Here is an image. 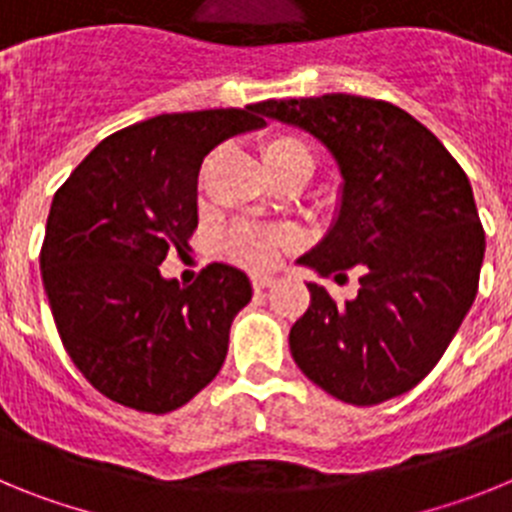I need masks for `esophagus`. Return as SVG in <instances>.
Masks as SVG:
<instances>
[{
    "mask_svg": "<svg viewBox=\"0 0 512 512\" xmlns=\"http://www.w3.org/2000/svg\"><path fill=\"white\" fill-rule=\"evenodd\" d=\"M251 284H253V289H256V292H261V289L271 287V284H274V279H271V277H261V274H256V277L251 279Z\"/></svg>",
    "mask_w": 512,
    "mask_h": 512,
    "instance_id": "34e87169",
    "label": "esophagus"
}]
</instances>
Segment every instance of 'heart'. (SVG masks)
Wrapping results in <instances>:
<instances>
[{
  "instance_id": "heart-1",
  "label": "heart",
  "mask_w": 512,
  "mask_h": 512,
  "mask_svg": "<svg viewBox=\"0 0 512 512\" xmlns=\"http://www.w3.org/2000/svg\"><path fill=\"white\" fill-rule=\"evenodd\" d=\"M261 161L271 179L282 174L310 176L315 156H312L310 143L297 133H271L261 140ZM292 243H295V233L282 225L266 228V225L238 223L225 233L223 251L235 264L261 271L269 269L279 253Z\"/></svg>"
}]
</instances>
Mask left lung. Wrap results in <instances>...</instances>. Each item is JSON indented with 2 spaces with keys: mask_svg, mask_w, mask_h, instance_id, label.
Returning <instances> with one entry per match:
<instances>
[{
  "mask_svg": "<svg viewBox=\"0 0 512 512\" xmlns=\"http://www.w3.org/2000/svg\"><path fill=\"white\" fill-rule=\"evenodd\" d=\"M256 110L305 128L341 166L336 225L300 264L320 277L359 274L346 305L307 284L310 307L289 330L292 359L351 405L413 390L477 297L485 230L467 174L431 130L382 99L323 94Z\"/></svg>",
  "mask_w": 512,
  "mask_h": 512,
  "instance_id": "obj_1",
  "label": "left lung"
}]
</instances>
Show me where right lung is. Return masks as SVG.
<instances>
[{
  "label": "right lung",
  "mask_w": 512,
  "mask_h": 512,
  "mask_svg": "<svg viewBox=\"0 0 512 512\" xmlns=\"http://www.w3.org/2000/svg\"><path fill=\"white\" fill-rule=\"evenodd\" d=\"M261 122L256 104L135 122L104 138L53 197L45 295L76 369L112 402L171 413L220 372L251 282L215 261L179 287L158 266L197 230L202 158Z\"/></svg>",
  "instance_id": "1"
}]
</instances>
